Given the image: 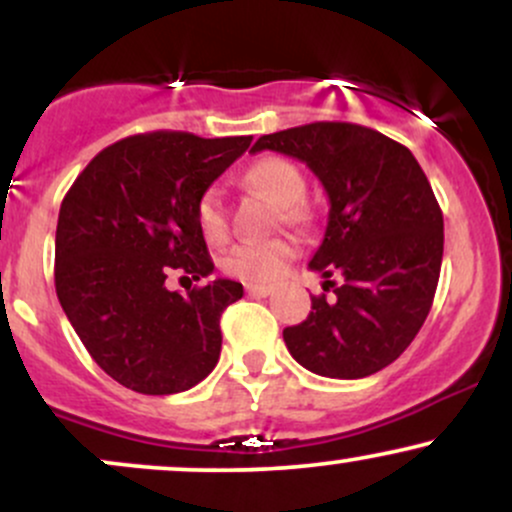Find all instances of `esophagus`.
I'll return each mask as SVG.
<instances>
[{
  "mask_svg": "<svg viewBox=\"0 0 512 512\" xmlns=\"http://www.w3.org/2000/svg\"><path fill=\"white\" fill-rule=\"evenodd\" d=\"M245 291L250 293V296H269V293H274V286H264V284H248L245 286Z\"/></svg>",
  "mask_w": 512,
  "mask_h": 512,
  "instance_id": "34e87169",
  "label": "esophagus"
}]
</instances>
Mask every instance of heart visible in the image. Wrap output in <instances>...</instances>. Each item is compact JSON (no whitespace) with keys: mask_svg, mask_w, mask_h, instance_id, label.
Returning <instances> with one entry per match:
<instances>
[{"mask_svg":"<svg viewBox=\"0 0 512 512\" xmlns=\"http://www.w3.org/2000/svg\"><path fill=\"white\" fill-rule=\"evenodd\" d=\"M245 185L279 207L281 221L301 223L308 216V209L301 202L305 195V178L301 168L284 156H262L250 163L243 173ZM195 221L199 233L216 243L226 238V211L219 187H207L197 197ZM296 252L291 238H269L257 243H240L223 257V269L231 276L248 281V284H269L284 274L286 264Z\"/></svg>","mask_w":512,"mask_h":512,"instance_id":"obj_1","label":"heart"}]
</instances>
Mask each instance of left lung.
I'll return each instance as SVG.
<instances>
[{
	"label": "left lung",
	"instance_id": "obj_1",
	"mask_svg": "<svg viewBox=\"0 0 512 512\" xmlns=\"http://www.w3.org/2000/svg\"><path fill=\"white\" fill-rule=\"evenodd\" d=\"M298 158L330 199L325 238L310 269L325 276L301 325L284 342L303 368L325 378L378 373L414 342L436 296L443 211L407 146L351 122H313L264 134L252 146ZM343 276L342 285L329 281Z\"/></svg>",
	"mask_w": 512,
	"mask_h": 512
}]
</instances>
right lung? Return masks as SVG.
<instances>
[{
  "mask_svg": "<svg viewBox=\"0 0 512 512\" xmlns=\"http://www.w3.org/2000/svg\"><path fill=\"white\" fill-rule=\"evenodd\" d=\"M250 142L134 134L93 158L62 199L57 298L93 361L129 390L175 395L219 363L221 313L243 284L216 279L180 296L166 279L214 272L195 204Z\"/></svg>",
  "mask_w": 512,
  "mask_h": 512,
  "instance_id": "1",
  "label": "right lung"
}]
</instances>
